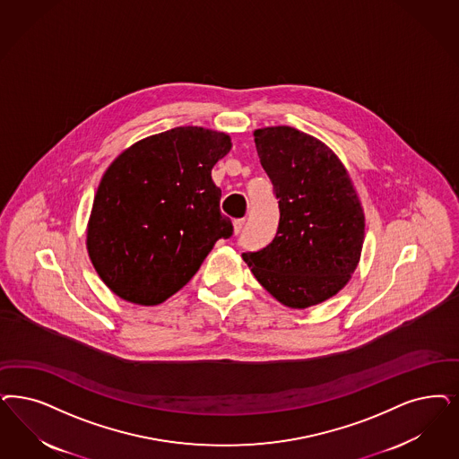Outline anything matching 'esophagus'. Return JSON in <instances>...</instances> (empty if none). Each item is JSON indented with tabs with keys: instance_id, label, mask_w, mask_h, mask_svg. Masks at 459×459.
<instances>
[{
	"instance_id": "34e87169",
	"label": "esophagus",
	"mask_w": 459,
	"mask_h": 459,
	"mask_svg": "<svg viewBox=\"0 0 459 459\" xmlns=\"http://www.w3.org/2000/svg\"><path fill=\"white\" fill-rule=\"evenodd\" d=\"M244 223H246L244 219H236V221H234V232H236V234H238V232L244 229Z\"/></svg>"
}]
</instances>
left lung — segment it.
Returning a JSON list of instances; mask_svg holds the SVG:
<instances>
[{
  "label": "left lung",
  "instance_id": "left-lung-1",
  "mask_svg": "<svg viewBox=\"0 0 459 459\" xmlns=\"http://www.w3.org/2000/svg\"><path fill=\"white\" fill-rule=\"evenodd\" d=\"M254 143L280 200V225L269 246L242 259L285 307L329 300L363 251V206L348 169L331 147L293 126L257 128Z\"/></svg>",
  "mask_w": 459,
  "mask_h": 459
}]
</instances>
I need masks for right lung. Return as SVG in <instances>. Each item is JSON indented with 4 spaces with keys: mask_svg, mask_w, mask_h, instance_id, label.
<instances>
[{
    "mask_svg": "<svg viewBox=\"0 0 459 459\" xmlns=\"http://www.w3.org/2000/svg\"><path fill=\"white\" fill-rule=\"evenodd\" d=\"M230 137L176 126L130 145L103 174L86 232L101 281L122 300L159 305L190 281L219 238L232 236L221 215L212 168Z\"/></svg>",
    "mask_w": 459,
    "mask_h": 459,
    "instance_id": "1",
    "label": "right lung"
}]
</instances>
